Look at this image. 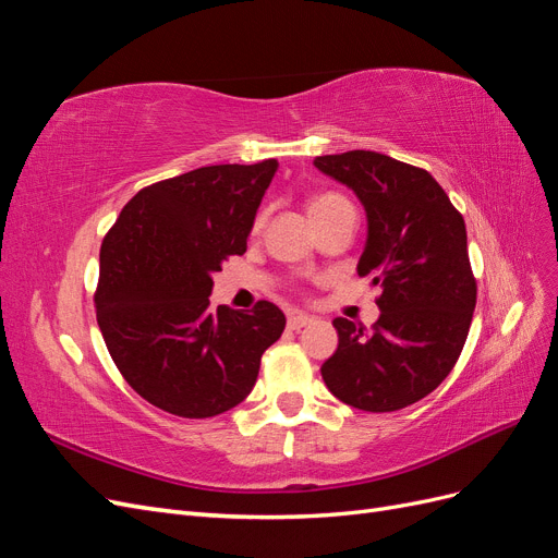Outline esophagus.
<instances>
[{"instance_id": "1", "label": "esophagus", "mask_w": 558, "mask_h": 558, "mask_svg": "<svg viewBox=\"0 0 558 558\" xmlns=\"http://www.w3.org/2000/svg\"><path fill=\"white\" fill-rule=\"evenodd\" d=\"M312 320L314 318L307 316V314H293V316H289V328L291 330H302V328H307Z\"/></svg>"}]
</instances>
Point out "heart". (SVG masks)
I'll list each match as a JSON object with an SVG mask.
<instances>
[{"label": "heart", "mask_w": 558, "mask_h": 558, "mask_svg": "<svg viewBox=\"0 0 558 558\" xmlns=\"http://www.w3.org/2000/svg\"><path fill=\"white\" fill-rule=\"evenodd\" d=\"M340 205H347V199L342 195L337 193H320V195H314L310 197L307 202V211H310V218H318L324 216L326 211L340 207Z\"/></svg>", "instance_id": "obj_1"}]
</instances>
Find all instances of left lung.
<instances>
[{"mask_svg": "<svg viewBox=\"0 0 558 558\" xmlns=\"http://www.w3.org/2000/svg\"><path fill=\"white\" fill-rule=\"evenodd\" d=\"M316 170L356 193L367 216L359 275L381 286L377 324L335 318L340 344L320 365L328 391L363 412L426 398L459 361L477 302L463 216L421 167L375 150L318 156Z\"/></svg>", "mask_w": 558, "mask_h": 558, "instance_id": "obj_1", "label": "left lung"}]
</instances>
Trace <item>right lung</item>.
<instances>
[{
  "label": "right lung",
  "instance_id": "right-lung-1",
  "mask_svg": "<svg viewBox=\"0 0 558 558\" xmlns=\"http://www.w3.org/2000/svg\"><path fill=\"white\" fill-rule=\"evenodd\" d=\"M279 162L211 165L146 185L99 248L97 324L125 381L156 408L207 418L240 404L286 316L211 310L214 272L242 256Z\"/></svg>",
  "mask_w": 558,
  "mask_h": 558
}]
</instances>
